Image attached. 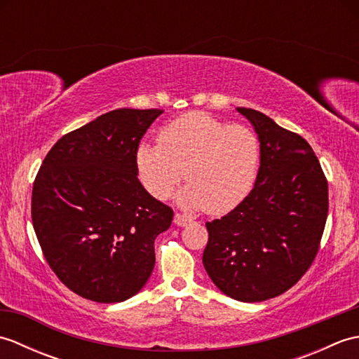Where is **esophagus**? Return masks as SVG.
Returning a JSON list of instances; mask_svg holds the SVG:
<instances>
[{
	"label": "esophagus",
	"instance_id": "1",
	"mask_svg": "<svg viewBox=\"0 0 359 359\" xmlns=\"http://www.w3.org/2000/svg\"><path fill=\"white\" fill-rule=\"evenodd\" d=\"M189 222H191V219L184 216V215H180V212H175V216H174V224H175V225L185 226V225H188Z\"/></svg>",
	"mask_w": 359,
	"mask_h": 359
}]
</instances>
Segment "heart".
<instances>
[{
    "instance_id": "1",
    "label": "heart",
    "mask_w": 359,
    "mask_h": 359,
    "mask_svg": "<svg viewBox=\"0 0 359 359\" xmlns=\"http://www.w3.org/2000/svg\"><path fill=\"white\" fill-rule=\"evenodd\" d=\"M261 158V140L251 128L188 112L162 128L158 143H142L135 163L143 187L157 199L170 197L185 177V205L224 215L255 188Z\"/></svg>"
}]
</instances>
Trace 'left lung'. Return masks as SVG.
I'll return each mask as SVG.
<instances>
[{
    "mask_svg": "<svg viewBox=\"0 0 359 359\" xmlns=\"http://www.w3.org/2000/svg\"><path fill=\"white\" fill-rule=\"evenodd\" d=\"M238 111L261 140V168L247 199L207 222L202 261L220 292L261 302L285 293L313 264L329 212V185L306 139L262 112Z\"/></svg>",
    "mask_w": 359,
    "mask_h": 359,
    "instance_id": "8db88e82",
    "label": "left lung"
}]
</instances>
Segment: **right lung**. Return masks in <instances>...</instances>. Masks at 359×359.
I'll use <instances>...</instances> for the list:
<instances>
[{"instance_id": "add662e5", "label": "right lung", "mask_w": 359, "mask_h": 359, "mask_svg": "<svg viewBox=\"0 0 359 359\" xmlns=\"http://www.w3.org/2000/svg\"><path fill=\"white\" fill-rule=\"evenodd\" d=\"M162 112H106L65 134L36 172L30 215L43 256L85 299L126 301L154 269V241L174 211L143 188L135 156Z\"/></svg>"}]
</instances>
